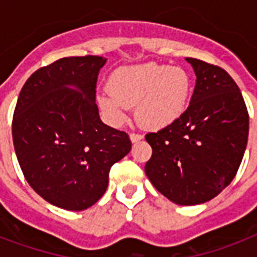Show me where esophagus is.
<instances>
[{
    "label": "esophagus",
    "instance_id": "1",
    "mask_svg": "<svg viewBox=\"0 0 257 257\" xmlns=\"http://www.w3.org/2000/svg\"><path fill=\"white\" fill-rule=\"evenodd\" d=\"M129 139H131L132 143H137V141L143 140V135H139V133H131Z\"/></svg>",
    "mask_w": 257,
    "mask_h": 257
}]
</instances>
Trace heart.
<instances>
[{"instance_id": "b5f03b06", "label": "heart", "mask_w": 257, "mask_h": 257, "mask_svg": "<svg viewBox=\"0 0 257 257\" xmlns=\"http://www.w3.org/2000/svg\"><path fill=\"white\" fill-rule=\"evenodd\" d=\"M191 77L179 66L140 64L116 70L110 90L98 93L97 101L110 124L126 121L129 106L137 105V118L145 128L163 129L176 122L188 108Z\"/></svg>"}]
</instances>
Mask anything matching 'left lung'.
Instances as JSON below:
<instances>
[{"instance_id": "8db88e82", "label": "left lung", "mask_w": 257, "mask_h": 257, "mask_svg": "<svg viewBox=\"0 0 257 257\" xmlns=\"http://www.w3.org/2000/svg\"><path fill=\"white\" fill-rule=\"evenodd\" d=\"M185 60L196 74L191 102L176 122L145 136L152 147L145 173L172 203L197 205L216 197L235 177L249 117L239 86L225 70Z\"/></svg>"}]
</instances>
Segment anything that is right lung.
Listing matches in <instances>:
<instances>
[{
	"label": "right lung",
	"mask_w": 257,
	"mask_h": 257,
	"mask_svg": "<svg viewBox=\"0 0 257 257\" xmlns=\"http://www.w3.org/2000/svg\"><path fill=\"white\" fill-rule=\"evenodd\" d=\"M106 58H60L22 86L13 116L14 151L29 185L48 203L84 211L104 195L109 171L131 151L128 135L105 125L96 84Z\"/></svg>",
	"instance_id": "1"
}]
</instances>
